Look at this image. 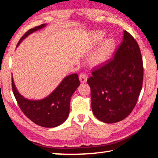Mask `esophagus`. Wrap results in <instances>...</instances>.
Here are the masks:
<instances>
[{
  "instance_id": "obj_1",
  "label": "esophagus",
  "mask_w": 158,
  "mask_h": 158,
  "mask_svg": "<svg viewBox=\"0 0 158 158\" xmlns=\"http://www.w3.org/2000/svg\"><path fill=\"white\" fill-rule=\"evenodd\" d=\"M88 77L85 73H81L79 75V81L81 83H85L87 81Z\"/></svg>"
}]
</instances>
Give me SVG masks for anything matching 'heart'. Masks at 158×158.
<instances>
[{
	"mask_svg": "<svg viewBox=\"0 0 158 158\" xmlns=\"http://www.w3.org/2000/svg\"><path fill=\"white\" fill-rule=\"evenodd\" d=\"M105 37V33L102 31L95 32L92 35L91 42L93 45L98 44ZM114 42L113 40L107 39L102 42L90 58V63L93 66L100 65L107 59L109 56L114 49Z\"/></svg>",
	"mask_w": 158,
	"mask_h": 158,
	"instance_id": "1",
	"label": "heart"
}]
</instances>
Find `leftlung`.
Returning <instances> with one entry per match:
<instances>
[{"instance_id": "left-lung-1", "label": "left lung", "mask_w": 158, "mask_h": 158, "mask_svg": "<svg viewBox=\"0 0 158 158\" xmlns=\"http://www.w3.org/2000/svg\"><path fill=\"white\" fill-rule=\"evenodd\" d=\"M92 74L87 83L95 116L114 123L129 116L142 88L143 67L139 47L127 31L114 58L95 68Z\"/></svg>"}]
</instances>
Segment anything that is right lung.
<instances>
[{
    "instance_id": "1",
    "label": "right lung",
    "mask_w": 158,
    "mask_h": 158,
    "mask_svg": "<svg viewBox=\"0 0 158 158\" xmlns=\"http://www.w3.org/2000/svg\"><path fill=\"white\" fill-rule=\"evenodd\" d=\"M45 26L44 23L28 30L21 37L17 47L29 35ZM79 85L78 74H70L65 77L48 97L40 100H31L19 94L12 78V91L21 111L31 121L44 127H57L66 121L69 113L71 97Z\"/></svg>"
}]
</instances>
